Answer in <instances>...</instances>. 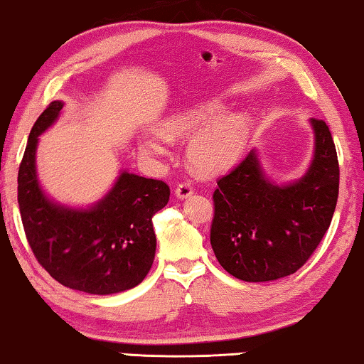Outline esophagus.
Instances as JSON below:
<instances>
[{
	"instance_id": "esophagus-1",
	"label": "esophagus",
	"mask_w": 364,
	"mask_h": 364,
	"mask_svg": "<svg viewBox=\"0 0 364 364\" xmlns=\"http://www.w3.org/2000/svg\"><path fill=\"white\" fill-rule=\"evenodd\" d=\"M192 193H193V187L188 182H182L176 187V197L181 198V200L191 197Z\"/></svg>"
}]
</instances>
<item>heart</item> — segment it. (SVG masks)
Here are the masks:
<instances>
[{
    "instance_id": "b5f03b06",
    "label": "heart",
    "mask_w": 364,
    "mask_h": 364,
    "mask_svg": "<svg viewBox=\"0 0 364 364\" xmlns=\"http://www.w3.org/2000/svg\"><path fill=\"white\" fill-rule=\"evenodd\" d=\"M251 131V119L243 113L225 114L220 102H208L162 121L159 134L166 141L186 139L187 159L202 173L228 169L243 154ZM139 149L149 157L166 156V147L156 138L144 136Z\"/></svg>"
}]
</instances>
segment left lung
<instances>
[{"label":"left lung","mask_w":364,"mask_h":364,"mask_svg":"<svg viewBox=\"0 0 364 364\" xmlns=\"http://www.w3.org/2000/svg\"><path fill=\"white\" fill-rule=\"evenodd\" d=\"M314 157L307 172L279 186L252 149L213 192L210 243L226 272L246 282L291 276L317 250L333 217L340 167L333 138L322 119H310Z\"/></svg>","instance_id":"1"}]
</instances>
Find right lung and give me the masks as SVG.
<instances>
[{
  "label": "right lung",
  "mask_w": 364,
  "mask_h": 364,
  "mask_svg": "<svg viewBox=\"0 0 364 364\" xmlns=\"http://www.w3.org/2000/svg\"><path fill=\"white\" fill-rule=\"evenodd\" d=\"M55 100L31 129L18 173L21 220L36 259L73 291L108 296L143 282L156 255L152 217L169 202V186L123 171L97 203L73 208L42 191L36 151L39 136L59 118Z\"/></svg>",
  "instance_id": "right-lung-1"
}]
</instances>
